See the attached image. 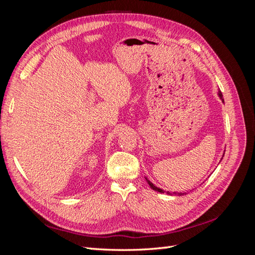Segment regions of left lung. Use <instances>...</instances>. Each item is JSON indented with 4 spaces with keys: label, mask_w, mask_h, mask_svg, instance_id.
Here are the masks:
<instances>
[{
    "label": "left lung",
    "mask_w": 255,
    "mask_h": 255,
    "mask_svg": "<svg viewBox=\"0 0 255 255\" xmlns=\"http://www.w3.org/2000/svg\"><path fill=\"white\" fill-rule=\"evenodd\" d=\"M218 96H219V98L221 99V101L223 102V98H222V94H221V91H220V90L218 91ZM145 180H146V182H148V184L150 185V187H151L153 190L158 191V192H164V190H163V189L156 187L155 185H154L152 182H150L148 179H146V177H145ZM167 194H169V192H167ZM173 194H174V195H177V196H182V195H184V194H182V192H173Z\"/></svg>",
    "instance_id": "8db88e82"
}]
</instances>
